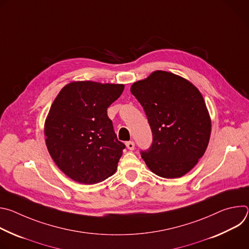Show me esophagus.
I'll return each mask as SVG.
<instances>
[{
	"label": "esophagus",
	"instance_id": "esophagus-1",
	"mask_svg": "<svg viewBox=\"0 0 249 249\" xmlns=\"http://www.w3.org/2000/svg\"><path fill=\"white\" fill-rule=\"evenodd\" d=\"M126 147H127L128 150L133 151V150L135 149V143H134V142H132V141L127 142V143H126Z\"/></svg>",
	"mask_w": 249,
	"mask_h": 249
}]
</instances>
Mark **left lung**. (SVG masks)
<instances>
[{"instance_id": "8db88e82", "label": "left lung", "mask_w": 249, "mask_h": 249, "mask_svg": "<svg viewBox=\"0 0 249 249\" xmlns=\"http://www.w3.org/2000/svg\"><path fill=\"white\" fill-rule=\"evenodd\" d=\"M143 106L153 144L141 152L147 166L163 178H178L201 159L211 136V118L199 89L186 79L155 71L131 86Z\"/></svg>"}]
</instances>
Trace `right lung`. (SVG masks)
Here are the masks:
<instances>
[{"label": "right lung", "instance_id": "obj_1", "mask_svg": "<svg viewBox=\"0 0 249 249\" xmlns=\"http://www.w3.org/2000/svg\"><path fill=\"white\" fill-rule=\"evenodd\" d=\"M123 89L120 84L72 82L53 101L44 124L46 146L74 181L95 184L116 171L125 145L117 140L107 108Z\"/></svg>", "mask_w": 249, "mask_h": 249}]
</instances>
